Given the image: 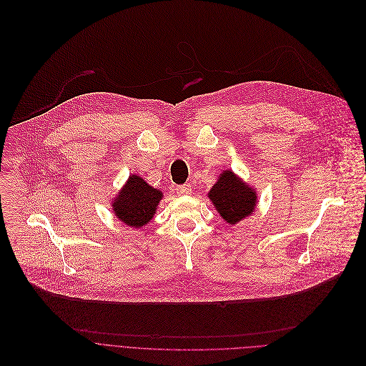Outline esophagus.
Segmentation results:
<instances>
[{"label":"esophagus","mask_w":366,"mask_h":366,"mask_svg":"<svg viewBox=\"0 0 366 366\" xmlns=\"http://www.w3.org/2000/svg\"><path fill=\"white\" fill-rule=\"evenodd\" d=\"M176 193L177 194H190L192 186L190 184H179V186H176Z\"/></svg>","instance_id":"obj_1"}]
</instances>
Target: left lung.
<instances>
[{"mask_svg":"<svg viewBox=\"0 0 366 366\" xmlns=\"http://www.w3.org/2000/svg\"><path fill=\"white\" fill-rule=\"evenodd\" d=\"M216 212L229 225H237L255 210L257 193L232 170H225L209 190Z\"/></svg>","mask_w":366,"mask_h":366,"instance_id":"left-lung-1","label":"left lung"}]
</instances>
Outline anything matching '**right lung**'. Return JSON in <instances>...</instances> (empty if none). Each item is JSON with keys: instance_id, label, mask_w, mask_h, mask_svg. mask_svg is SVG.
Instances as JSON below:
<instances>
[{"instance_id": "right-lung-1", "label": "right lung", "mask_w": 366, "mask_h": 366, "mask_svg": "<svg viewBox=\"0 0 366 366\" xmlns=\"http://www.w3.org/2000/svg\"><path fill=\"white\" fill-rule=\"evenodd\" d=\"M163 193L142 177L131 174L125 186L112 202V210L121 222L131 228H141L156 214Z\"/></svg>"}]
</instances>
